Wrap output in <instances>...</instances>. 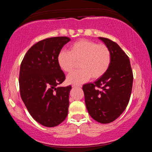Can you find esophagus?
<instances>
[{"label": "esophagus", "instance_id": "obj_1", "mask_svg": "<svg viewBox=\"0 0 152 152\" xmlns=\"http://www.w3.org/2000/svg\"><path fill=\"white\" fill-rule=\"evenodd\" d=\"M72 87H74V88H76V87H80V88H81L82 85H80V84H72Z\"/></svg>", "mask_w": 152, "mask_h": 152}]
</instances>
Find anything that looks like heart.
<instances>
[{
	"label": "heart",
	"instance_id": "1",
	"mask_svg": "<svg viewBox=\"0 0 152 152\" xmlns=\"http://www.w3.org/2000/svg\"><path fill=\"white\" fill-rule=\"evenodd\" d=\"M79 62L81 69L70 74L67 81L70 84H81L91 78L96 79L104 75L111 62V54L104 44H97L88 39H81L73 43L70 51H61L58 56L60 68L71 73Z\"/></svg>",
	"mask_w": 152,
	"mask_h": 152
}]
</instances>
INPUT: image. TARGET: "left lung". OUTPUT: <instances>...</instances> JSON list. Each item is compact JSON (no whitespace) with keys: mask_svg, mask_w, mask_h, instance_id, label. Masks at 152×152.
<instances>
[{"mask_svg":"<svg viewBox=\"0 0 152 152\" xmlns=\"http://www.w3.org/2000/svg\"><path fill=\"white\" fill-rule=\"evenodd\" d=\"M110 51L109 70L94 83L84 84L86 109L92 119L101 123L117 119L125 110L132 94L133 75L129 59L117 43L99 37Z\"/></svg>","mask_w":152,"mask_h":152,"instance_id":"1","label":"left lung"}]
</instances>
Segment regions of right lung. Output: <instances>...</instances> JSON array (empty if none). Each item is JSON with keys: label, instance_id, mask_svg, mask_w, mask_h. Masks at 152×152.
Masks as SVG:
<instances>
[{"label": "right lung", "instance_id": "add662e5", "mask_svg": "<svg viewBox=\"0 0 152 152\" xmlns=\"http://www.w3.org/2000/svg\"><path fill=\"white\" fill-rule=\"evenodd\" d=\"M68 37H50L35 43L27 51L20 64V97L29 114L45 127L62 123L68 113L72 86L56 87L66 76L58 63V56Z\"/></svg>", "mask_w": 152, "mask_h": 152}]
</instances>
